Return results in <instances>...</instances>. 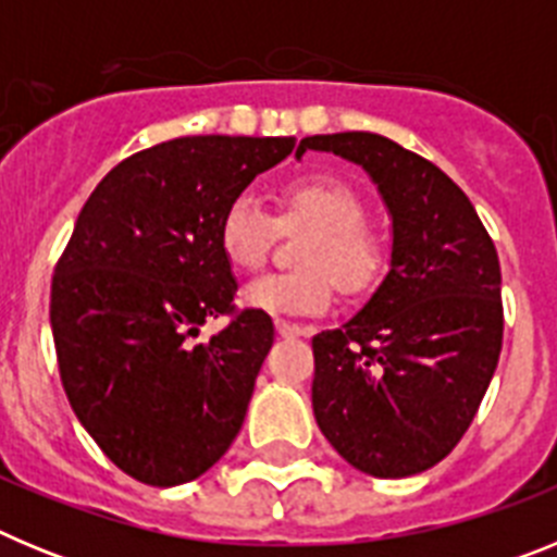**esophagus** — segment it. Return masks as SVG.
Here are the masks:
<instances>
[{
    "instance_id": "34e87169",
    "label": "esophagus",
    "mask_w": 557,
    "mask_h": 557,
    "mask_svg": "<svg viewBox=\"0 0 557 557\" xmlns=\"http://www.w3.org/2000/svg\"><path fill=\"white\" fill-rule=\"evenodd\" d=\"M275 332L282 334V337H307L309 329L298 326V323H289V321H275Z\"/></svg>"
}]
</instances>
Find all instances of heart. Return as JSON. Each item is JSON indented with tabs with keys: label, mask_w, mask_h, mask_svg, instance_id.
Instances as JSON below:
<instances>
[{
	"label": "heart",
	"mask_w": 557,
	"mask_h": 557,
	"mask_svg": "<svg viewBox=\"0 0 557 557\" xmlns=\"http://www.w3.org/2000/svg\"><path fill=\"white\" fill-rule=\"evenodd\" d=\"M278 225H309L298 273L262 275L245 287V304L268 314H321L334 304L337 284L348 295H366L387 273L385 239L366 228L368 209L346 181L309 175L282 189ZM275 220L253 195H236L218 228L220 250L234 270L253 273L268 262Z\"/></svg>",
	"instance_id": "b5f03b06"
}]
</instances>
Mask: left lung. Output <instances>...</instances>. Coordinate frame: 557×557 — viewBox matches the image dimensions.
Listing matches in <instances>:
<instances>
[{
  "instance_id": "obj_1",
  "label": "left lung",
  "mask_w": 557,
  "mask_h": 557,
  "mask_svg": "<svg viewBox=\"0 0 557 557\" xmlns=\"http://www.w3.org/2000/svg\"><path fill=\"white\" fill-rule=\"evenodd\" d=\"M373 178L393 218L391 273L343 329L312 337V410L354 469L410 476L474 421L502 351V270L466 191L379 133L307 136Z\"/></svg>"
}]
</instances>
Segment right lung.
<instances>
[{
  "label": "right lung",
  "mask_w": 557,
  "mask_h": 557,
  "mask_svg": "<svg viewBox=\"0 0 557 557\" xmlns=\"http://www.w3.org/2000/svg\"><path fill=\"white\" fill-rule=\"evenodd\" d=\"M293 136H184L97 184L52 275L49 323L69 405L108 460L170 488L209 471L243 426L273 321L236 312L218 228ZM230 326L195 344L206 317Z\"/></svg>",
  "instance_id": "right-lung-1"
}]
</instances>
